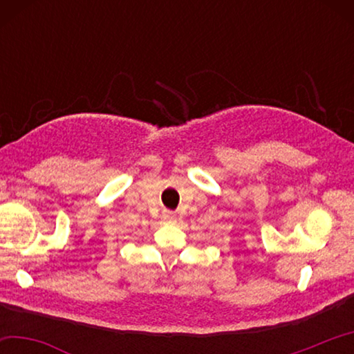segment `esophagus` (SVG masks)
I'll use <instances>...</instances> for the list:
<instances>
[{
	"label": "esophagus",
	"mask_w": 354,
	"mask_h": 354,
	"mask_svg": "<svg viewBox=\"0 0 354 354\" xmlns=\"http://www.w3.org/2000/svg\"><path fill=\"white\" fill-rule=\"evenodd\" d=\"M162 218H164V221H169V223H170V221L175 220V214H173V212H165L162 215Z\"/></svg>",
	"instance_id": "esophagus-1"
}]
</instances>
